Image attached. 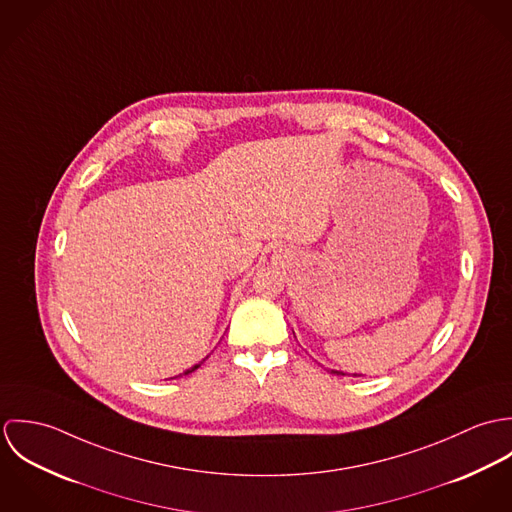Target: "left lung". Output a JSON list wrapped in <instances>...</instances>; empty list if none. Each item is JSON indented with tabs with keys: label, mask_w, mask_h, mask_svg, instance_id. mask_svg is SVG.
<instances>
[{
	"label": "left lung",
	"mask_w": 512,
	"mask_h": 512,
	"mask_svg": "<svg viewBox=\"0 0 512 512\" xmlns=\"http://www.w3.org/2000/svg\"><path fill=\"white\" fill-rule=\"evenodd\" d=\"M331 374H337V376H345V372L343 370H329ZM353 376H361V374H353Z\"/></svg>",
	"instance_id": "8db88e82"
}]
</instances>
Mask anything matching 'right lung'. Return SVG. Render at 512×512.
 Masks as SVG:
<instances>
[{"mask_svg":"<svg viewBox=\"0 0 512 512\" xmlns=\"http://www.w3.org/2000/svg\"><path fill=\"white\" fill-rule=\"evenodd\" d=\"M205 359H207V357H205ZM205 359H203V361H201V363H199V365H195V366H191V368H187V370H185V372H183V374H189V372H193V370H197V368H199V366L203 365V363H205ZM179 376H181V374H179Z\"/></svg>","mask_w":512,"mask_h":512,"instance_id":"add662e5","label":"right lung"}]
</instances>
